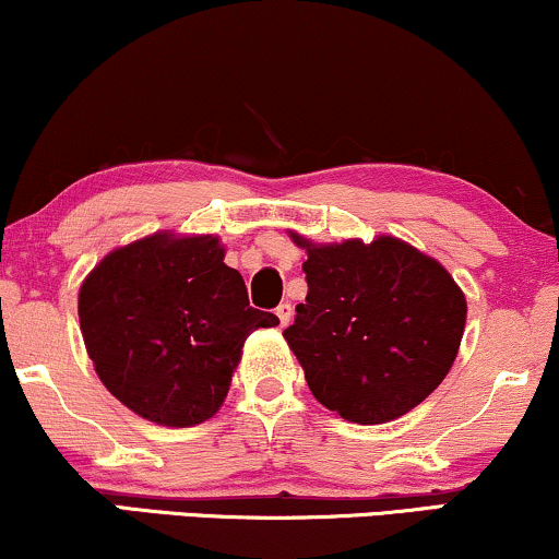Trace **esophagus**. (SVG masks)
<instances>
[{"label":"esophagus","mask_w":559,"mask_h":559,"mask_svg":"<svg viewBox=\"0 0 559 559\" xmlns=\"http://www.w3.org/2000/svg\"><path fill=\"white\" fill-rule=\"evenodd\" d=\"M277 319H280L282 326H287V323L293 321V306L287 300L280 302V306H277Z\"/></svg>","instance_id":"34e87169"}]
</instances>
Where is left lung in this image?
Returning <instances> with one entry per match:
<instances>
[{
  "instance_id": "1",
  "label": "left lung",
  "mask_w": 559,
  "mask_h": 559,
  "mask_svg": "<svg viewBox=\"0 0 559 559\" xmlns=\"http://www.w3.org/2000/svg\"><path fill=\"white\" fill-rule=\"evenodd\" d=\"M306 302L285 340L313 396L357 425H381L425 402L456 360L464 293L436 259L404 240L313 246Z\"/></svg>"
}]
</instances>
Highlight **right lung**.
<instances>
[{
  "instance_id": "obj_1",
  "label": "right lung",
  "mask_w": 559,
  "mask_h": 559,
  "mask_svg": "<svg viewBox=\"0 0 559 559\" xmlns=\"http://www.w3.org/2000/svg\"><path fill=\"white\" fill-rule=\"evenodd\" d=\"M212 236L116 248L80 287V326L103 385L150 423L191 427L225 402L246 336L277 326Z\"/></svg>"
}]
</instances>
